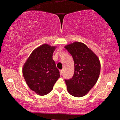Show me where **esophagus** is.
Returning a JSON list of instances; mask_svg holds the SVG:
<instances>
[{
	"mask_svg": "<svg viewBox=\"0 0 120 120\" xmlns=\"http://www.w3.org/2000/svg\"><path fill=\"white\" fill-rule=\"evenodd\" d=\"M60 75H62L63 73H64V70H63L62 69L61 70H60Z\"/></svg>",
	"mask_w": 120,
	"mask_h": 120,
	"instance_id": "obj_1",
	"label": "esophagus"
}]
</instances>
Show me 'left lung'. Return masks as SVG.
Masks as SVG:
<instances>
[{"mask_svg": "<svg viewBox=\"0 0 120 120\" xmlns=\"http://www.w3.org/2000/svg\"><path fill=\"white\" fill-rule=\"evenodd\" d=\"M75 63L72 78L65 80L68 93L72 96H85L96 84L101 71V63L96 54L86 44L75 42L64 46Z\"/></svg>", "mask_w": 120, "mask_h": 120, "instance_id": "8db88e82", "label": "left lung"}]
</instances>
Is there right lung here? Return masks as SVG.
<instances>
[{"mask_svg":"<svg viewBox=\"0 0 120 120\" xmlns=\"http://www.w3.org/2000/svg\"><path fill=\"white\" fill-rule=\"evenodd\" d=\"M56 46L43 44L34 49L24 64L22 72L30 88L41 96L52 91L60 77L52 56Z\"/></svg>","mask_w":120,"mask_h":120,"instance_id":"add662e5","label":"right lung"}]
</instances>
